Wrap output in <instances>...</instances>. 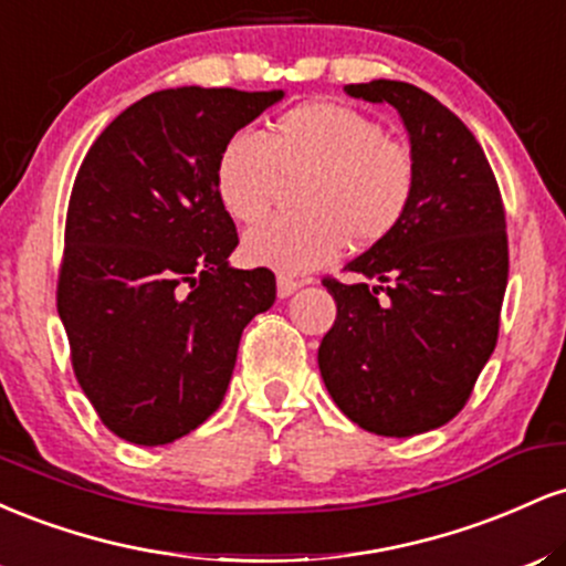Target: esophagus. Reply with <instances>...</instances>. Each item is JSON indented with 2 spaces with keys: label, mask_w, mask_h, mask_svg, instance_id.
<instances>
[{
  "label": "esophagus",
  "mask_w": 566,
  "mask_h": 566,
  "mask_svg": "<svg viewBox=\"0 0 566 566\" xmlns=\"http://www.w3.org/2000/svg\"><path fill=\"white\" fill-rule=\"evenodd\" d=\"M301 284H303V282H297V279H290V276L279 274V276H276V292H279V297H290L292 292L301 287Z\"/></svg>",
  "instance_id": "1"
}]
</instances>
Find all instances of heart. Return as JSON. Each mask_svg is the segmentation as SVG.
<instances>
[{"instance_id": "b5f03b06", "label": "heart", "mask_w": 566, "mask_h": 566, "mask_svg": "<svg viewBox=\"0 0 566 566\" xmlns=\"http://www.w3.org/2000/svg\"><path fill=\"white\" fill-rule=\"evenodd\" d=\"M284 180H301V212L255 226L242 255L279 274H308L348 242L373 247L399 229L415 193V157L373 116L340 103H303L279 116L265 140L237 129L216 161L218 201L239 223H258Z\"/></svg>"}]
</instances>
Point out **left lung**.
<instances>
[{
  "label": "left lung",
  "instance_id": "left-lung-1",
  "mask_svg": "<svg viewBox=\"0 0 566 566\" xmlns=\"http://www.w3.org/2000/svg\"><path fill=\"white\" fill-rule=\"evenodd\" d=\"M350 97L391 103L415 157V193L391 237L324 279L337 303L322 337L324 386L346 418L378 437L450 423L492 356L509 284L500 188L473 133L407 82L348 84Z\"/></svg>",
  "mask_w": 566,
  "mask_h": 566
}]
</instances>
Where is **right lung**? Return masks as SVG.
I'll use <instances>...</instances> for the list:
<instances>
[{
    "instance_id": "add662e5",
    "label": "right lung",
    "mask_w": 566,
    "mask_h": 566,
    "mask_svg": "<svg viewBox=\"0 0 566 566\" xmlns=\"http://www.w3.org/2000/svg\"><path fill=\"white\" fill-rule=\"evenodd\" d=\"M284 97L175 87L140 97L76 172L57 314L108 431L157 447L223 401L242 329L276 301L269 269H231L237 226L216 193L223 143Z\"/></svg>"
}]
</instances>
